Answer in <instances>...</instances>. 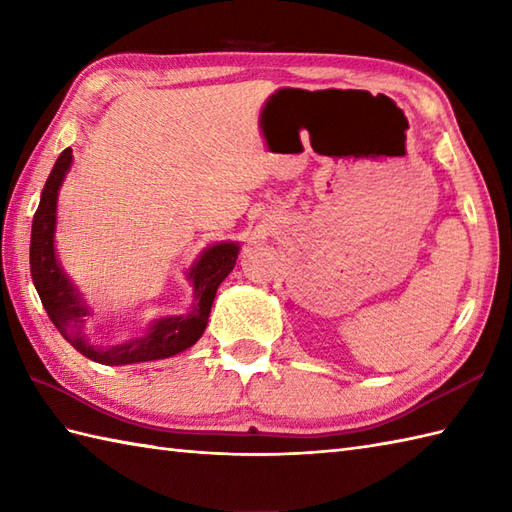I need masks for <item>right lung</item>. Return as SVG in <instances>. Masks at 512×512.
<instances>
[{"instance_id":"add662e5","label":"right lung","mask_w":512,"mask_h":512,"mask_svg":"<svg viewBox=\"0 0 512 512\" xmlns=\"http://www.w3.org/2000/svg\"><path fill=\"white\" fill-rule=\"evenodd\" d=\"M72 165V149H63L54 162L46 187L41 191L37 213L32 217L30 235V275L35 281L39 299L46 308L54 328L76 352L88 356L90 361L103 365H132L158 361V358L176 356L198 343L209 321L217 286L235 268L239 244L220 242L204 250L198 262L191 266L187 279L193 286V306L189 314L180 317H162L149 325L145 336L129 339L127 343L99 347L85 336V321L90 317L88 303L81 292L63 273L54 255V231H57V198Z\"/></svg>"}]
</instances>
